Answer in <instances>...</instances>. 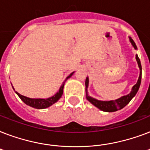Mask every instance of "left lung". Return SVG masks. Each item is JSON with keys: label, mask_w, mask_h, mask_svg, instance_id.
Masks as SVG:
<instances>
[{"label": "left lung", "mask_w": 150, "mask_h": 150, "mask_svg": "<svg viewBox=\"0 0 150 150\" xmlns=\"http://www.w3.org/2000/svg\"><path fill=\"white\" fill-rule=\"evenodd\" d=\"M130 39V42L132 43V46L135 47V49H137V47L135 45V42L133 41V40L132 38ZM136 61L138 62V64H139V67L140 69V75L139 77V79H138L137 83L133 86L132 90L131 92L130 93L126 95V96H124L121 98L117 99L116 100H110V101H100V100H97L96 99L93 98L91 96H88L86 92V99L89 100V102L91 103L92 104L94 105L95 107H96L97 108H99L100 110H103V111L106 112H114L117 111L118 110L122 109L123 107H125L126 105L128 104V103L130 102L131 100L135 96V94L137 93L138 90L139 89L140 84H141V78H142V65H141V62H140V60L139 58V57L136 54ZM88 85H89V79L88 77H86V91L87 88H88Z\"/></svg>", "instance_id": "8db88e82"}]
</instances>
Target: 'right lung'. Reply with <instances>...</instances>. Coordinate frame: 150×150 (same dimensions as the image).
<instances>
[{
  "label": "right lung",
  "mask_w": 150,
  "mask_h": 150,
  "mask_svg": "<svg viewBox=\"0 0 150 150\" xmlns=\"http://www.w3.org/2000/svg\"><path fill=\"white\" fill-rule=\"evenodd\" d=\"M74 72L71 73L70 75H68L67 79L70 78L72 74ZM65 82V81H64ZM64 82L61 86L60 87V89L59 91L55 95H54L53 96L50 97V98L47 99H31L29 98V97H26V96H24L19 94L18 92H15L18 96H19V98L23 101V102L25 103L28 106H30L32 107H34V108H36V109H44V108H47V107H49L50 106H51L52 104H54V103H56L59 99L61 98L62 94H63V89L64 86ZM15 90V89H14Z\"/></svg>",
  "instance_id": "obj_1"
}]
</instances>
